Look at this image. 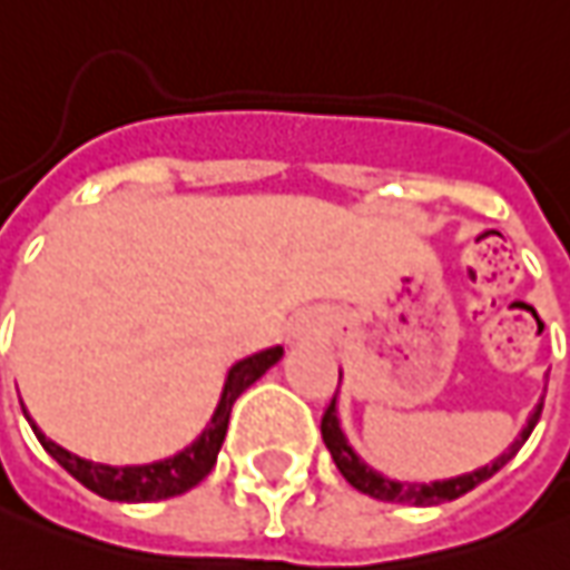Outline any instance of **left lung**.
Masks as SVG:
<instances>
[{
	"mask_svg": "<svg viewBox=\"0 0 570 570\" xmlns=\"http://www.w3.org/2000/svg\"><path fill=\"white\" fill-rule=\"evenodd\" d=\"M540 413H543V401L537 404L534 413H531V420L528 425L521 429V435L515 438V444L509 448L503 456H497L491 465H481L475 472H465L460 479H448V481H432V484H407V481H392L380 475V472H373L357 453L348 448V441L342 435L340 429V416H336V395L330 397V404H326L324 416H321V435H324L326 451L333 453V463L342 472V479L348 481L352 488H357L361 493H367V497H376V500H385V503H410V507H438V503H448V500H456V497H463L472 488H479L481 481H488L493 472H500L503 465L519 453V448L528 441V435L534 432L537 420H540Z\"/></svg>",
	"mask_w": 570,
	"mask_h": 570,
	"instance_id": "left-lung-1",
	"label": "left lung"
}]
</instances>
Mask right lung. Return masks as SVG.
I'll list each match as a JSON object with an SVG mask.
<instances>
[{
	"instance_id": "1",
	"label": "right lung",
	"mask_w": 570,
	"mask_h": 570,
	"mask_svg": "<svg viewBox=\"0 0 570 570\" xmlns=\"http://www.w3.org/2000/svg\"><path fill=\"white\" fill-rule=\"evenodd\" d=\"M284 348H268V352H258L253 357H244L240 364H234L228 373V382H225V392H222V401H218L216 413L209 425L203 429V435L185 448L181 453H175L169 460H160V463L150 465H105V463H89L77 453L63 451L61 444H55L51 438H46L33 425L36 438L46 451L58 460V463L79 481L86 484L89 491H95L105 500H119V503H147V500H166V497H178V493L190 491L194 484H200L213 465H216V456L222 451V441H225V432H228L230 407L234 401L244 395L246 389L281 361Z\"/></svg>"
}]
</instances>
